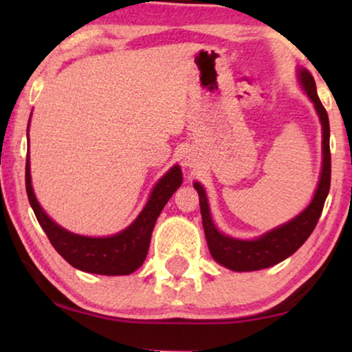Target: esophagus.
<instances>
[{"mask_svg": "<svg viewBox=\"0 0 352 352\" xmlns=\"http://www.w3.org/2000/svg\"><path fill=\"white\" fill-rule=\"evenodd\" d=\"M184 165H186V166H192V162L189 160V158H186V160H184Z\"/></svg>", "mask_w": 352, "mask_h": 352, "instance_id": "34e87169", "label": "esophagus"}]
</instances>
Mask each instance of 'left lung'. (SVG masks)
<instances>
[{
    "label": "left lung",
    "instance_id": "8db88e82",
    "mask_svg": "<svg viewBox=\"0 0 352 352\" xmlns=\"http://www.w3.org/2000/svg\"><path fill=\"white\" fill-rule=\"evenodd\" d=\"M296 76L307 98L314 104V109L319 115L322 124V170L319 182H317V189L309 205L293 219L267 230V232H264L256 239H235L226 235L216 228L214 221L211 218L208 197H206L204 186L199 181L194 182L195 190L199 192L201 223H204L206 243H208L211 256L216 263L230 269V271H259V269L276 266L283 259L292 256L312 234L322 214L327 195H329L331 175L329 115H327V110L322 105L319 96H317L316 81L309 74V70L298 67Z\"/></svg>",
    "mask_w": 352,
    "mask_h": 352
}]
</instances>
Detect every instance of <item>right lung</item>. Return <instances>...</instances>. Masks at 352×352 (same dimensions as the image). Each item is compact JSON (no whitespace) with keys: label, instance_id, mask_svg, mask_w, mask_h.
Here are the masks:
<instances>
[{"label":"right lung","instance_id":"right-lung-1","mask_svg":"<svg viewBox=\"0 0 352 352\" xmlns=\"http://www.w3.org/2000/svg\"><path fill=\"white\" fill-rule=\"evenodd\" d=\"M32 117V115H30ZM30 128V120L27 126ZM182 184V171L179 165H173L148 195V200L138 218L133 221L122 232L109 235V237H88L70 232L52 221L46 211L41 208L40 201L36 200L32 186L30 175V152L27 153L25 165V186L27 195L30 201L38 223L45 230L47 239L56 248V252L65 259L70 266L83 272L100 274V276H128L142 266L147 256L148 245L153 226L160 216L163 206L168 204L171 195L179 189Z\"/></svg>","mask_w":352,"mask_h":352}]
</instances>
